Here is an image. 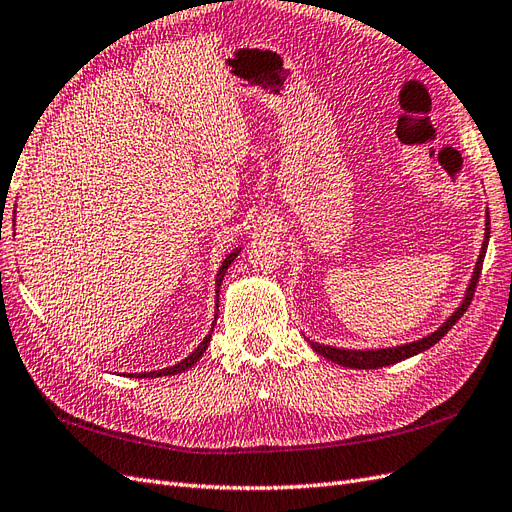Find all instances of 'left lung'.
I'll use <instances>...</instances> for the list:
<instances>
[{"label":"left lung","instance_id":"left-lung-1","mask_svg":"<svg viewBox=\"0 0 512 512\" xmlns=\"http://www.w3.org/2000/svg\"><path fill=\"white\" fill-rule=\"evenodd\" d=\"M487 246H489V209H487V220H484V242L480 246V255L476 259V266L474 272H471V279L465 287V294L463 300L458 303V307L450 313L448 318L443 320L441 326H437L435 331L415 339V342L409 344H400V346H389V348H337V346H329V344H318V342H309V346L322 355L324 359H329L337 365H344V368H352V370H378V368H387V365H393L398 361H404L409 357L419 355V352H424L428 348L435 346L439 339L448 333L452 326L456 324V320L463 316L467 311L471 298H474L476 292V283L480 277V270H482V261H484V253H487Z\"/></svg>","mask_w":512,"mask_h":512}]
</instances>
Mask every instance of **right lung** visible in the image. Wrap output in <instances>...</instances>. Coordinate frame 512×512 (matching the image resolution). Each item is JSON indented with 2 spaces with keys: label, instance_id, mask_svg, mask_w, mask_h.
Returning a JSON list of instances; mask_svg holds the SVG:
<instances>
[{
  "label": "right lung",
  "instance_id": "1",
  "mask_svg": "<svg viewBox=\"0 0 512 512\" xmlns=\"http://www.w3.org/2000/svg\"><path fill=\"white\" fill-rule=\"evenodd\" d=\"M240 251H242V246H238V248H233V251L222 259V264H220V268H218V272H216V309H218V292H220V285H222V279H225V274H227V270H229V266L233 264V259L240 255ZM214 324H216V316H214V322H212V329H209V333L203 337V342L196 346L190 355L186 357V359H181L179 363H175V365H170V368H164V370H155V372H144V374H129V376H138V378H157V376H173V374H181V372H186V370H190L192 365L199 361L201 357H203V352L207 350V346H209V342H212V333H214Z\"/></svg>",
  "mask_w": 512,
  "mask_h": 512
}]
</instances>
